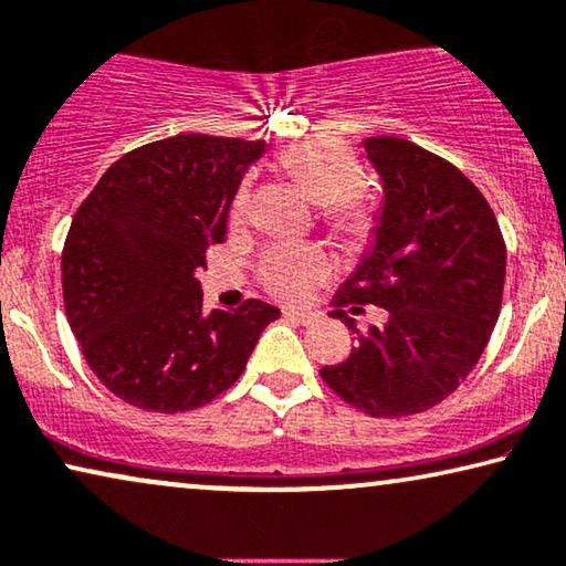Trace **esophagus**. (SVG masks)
Returning <instances> with one entry per match:
<instances>
[{"mask_svg":"<svg viewBox=\"0 0 566 566\" xmlns=\"http://www.w3.org/2000/svg\"><path fill=\"white\" fill-rule=\"evenodd\" d=\"M284 317H286V321L300 323V325L315 323V313H305V310H284Z\"/></svg>","mask_w":566,"mask_h":566,"instance_id":"esophagus-1","label":"esophagus"}]
</instances>
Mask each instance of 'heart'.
Instances as JSON below:
<instances>
[{"mask_svg":"<svg viewBox=\"0 0 566 566\" xmlns=\"http://www.w3.org/2000/svg\"><path fill=\"white\" fill-rule=\"evenodd\" d=\"M282 169L321 205V222L346 249L359 251L377 233V214L354 192L364 179L361 161L346 143L333 138H305L280 154ZM249 181L235 189L228 207L230 222L249 214ZM328 259L315 245H272L259 261V280L282 300H302L328 276Z\"/></svg>","mask_w":566,"mask_h":566,"instance_id":"b5f03b06","label":"heart"}]
</instances>
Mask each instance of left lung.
I'll return each instance as SVG.
<instances>
[{
    "label": "left lung",
    "mask_w": 566,
    "mask_h": 566,
    "mask_svg": "<svg viewBox=\"0 0 566 566\" xmlns=\"http://www.w3.org/2000/svg\"><path fill=\"white\" fill-rule=\"evenodd\" d=\"M385 185L377 245L333 297L331 317L356 346L321 377L371 418L431 410L469 377L495 328L505 241L484 195L457 166L412 140L364 143ZM388 310L385 326L355 328L345 310Z\"/></svg>",
    "instance_id": "obj_1"
}]
</instances>
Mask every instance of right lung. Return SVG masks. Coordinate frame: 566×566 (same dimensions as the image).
<instances>
[{
	"label": "right lung",
	"mask_w": 566,
	"mask_h": 566,
	"mask_svg": "<svg viewBox=\"0 0 566 566\" xmlns=\"http://www.w3.org/2000/svg\"><path fill=\"white\" fill-rule=\"evenodd\" d=\"M264 140L187 133L130 150L78 205L61 253L63 307L82 356L148 412L205 408L241 379L280 310L245 300L202 313L207 245Z\"/></svg>",
	"instance_id": "1"
}]
</instances>
